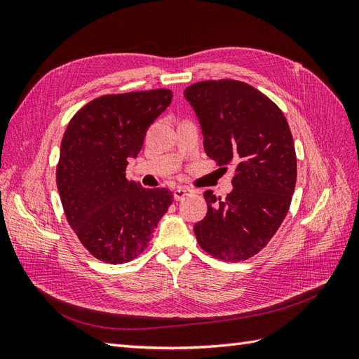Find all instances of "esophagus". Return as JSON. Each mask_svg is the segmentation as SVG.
Here are the masks:
<instances>
[{"mask_svg":"<svg viewBox=\"0 0 359 359\" xmlns=\"http://www.w3.org/2000/svg\"><path fill=\"white\" fill-rule=\"evenodd\" d=\"M190 189L187 187H177L175 190H173V199L175 201H182L186 196H189L190 194Z\"/></svg>","mask_w":359,"mask_h":359,"instance_id":"obj_1","label":"esophagus"}]
</instances>
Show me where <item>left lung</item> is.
I'll list each match as a JSON object with an SVG mask.
<instances>
[{
	"label": "left lung",
	"instance_id": "left-lung-1",
	"mask_svg": "<svg viewBox=\"0 0 359 359\" xmlns=\"http://www.w3.org/2000/svg\"><path fill=\"white\" fill-rule=\"evenodd\" d=\"M203 148L219 166L233 165V190L217 199L203 193L205 219L193 231L206 253L240 262L259 253L289 211L297 184V156L280 107L252 85L233 79L187 86Z\"/></svg>",
	"mask_w": 359,
	"mask_h": 359
}]
</instances>
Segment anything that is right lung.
<instances>
[{
  "label": "right lung",
  "instance_id": "add662e5",
  "mask_svg": "<svg viewBox=\"0 0 359 359\" xmlns=\"http://www.w3.org/2000/svg\"><path fill=\"white\" fill-rule=\"evenodd\" d=\"M170 102V90L97 97L74 114L62 136L57 166L62 208L82 245L102 262L137 257L172 203L170 190L126 178L128 160Z\"/></svg>",
  "mask_w": 359,
  "mask_h": 359
}]
</instances>
